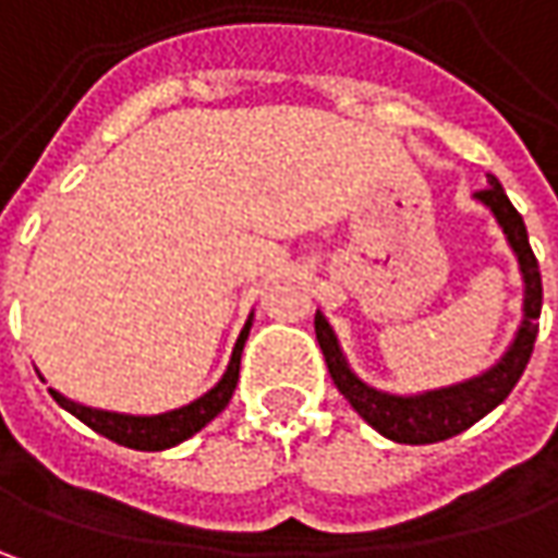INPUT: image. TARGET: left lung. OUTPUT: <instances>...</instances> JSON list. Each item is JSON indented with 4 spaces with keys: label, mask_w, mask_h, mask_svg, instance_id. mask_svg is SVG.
Instances as JSON below:
<instances>
[{
    "label": "left lung",
    "mask_w": 558,
    "mask_h": 558,
    "mask_svg": "<svg viewBox=\"0 0 558 558\" xmlns=\"http://www.w3.org/2000/svg\"><path fill=\"white\" fill-rule=\"evenodd\" d=\"M487 183H490L487 189L475 192V198L497 217L506 242H509L515 260H519L522 282H525L522 326L512 338V344L506 348V354L490 369H484L482 375H472L465 381H457V385H447V388L422 391V395H388V391H378L373 385H366L351 369V363L341 351L338 335L329 326V319L319 311H316V319H313L316 341L323 348L335 388L344 395V400L373 425L378 435L397 440V444H438V440L453 438L465 428H472L478 418L487 416L490 410H497L509 397L515 381L525 373L531 351H534L537 319H541V304H544L541 267H537V257H534L531 242H527L522 214L506 198L504 185L497 183V177H487Z\"/></svg>",
    "instance_id": "obj_1"
}]
</instances>
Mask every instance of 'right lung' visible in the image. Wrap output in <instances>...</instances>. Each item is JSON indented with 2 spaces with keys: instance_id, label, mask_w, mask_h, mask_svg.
<instances>
[{
  "instance_id": "1",
  "label": "right lung",
  "mask_w": 558,
  "mask_h": 558,
  "mask_svg": "<svg viewBox=\"0 0 558 558\" xmlns=\"http://www.w3.org/2000/svg\"><path fill=\"white\" fill-rule=\"evenodd\" d=\"M251 319L254 313L247 316L245 329L239 335L235 348H232V356H229V366H226L223 378L202 395L198 400L185 403L180 410H170V413H158V416H130V413H111V410H96V407H83L71 397L58 395L52 391V397L83 425H89L93 432L105 435L114 444H123V447H133V450H167V447H177L189 440L195 432H202L204 425L214 416H220L229 403V397L235 391V381H239V363H242V348H245L247 332H251Z\"/></svg>"
}]
</instances>
